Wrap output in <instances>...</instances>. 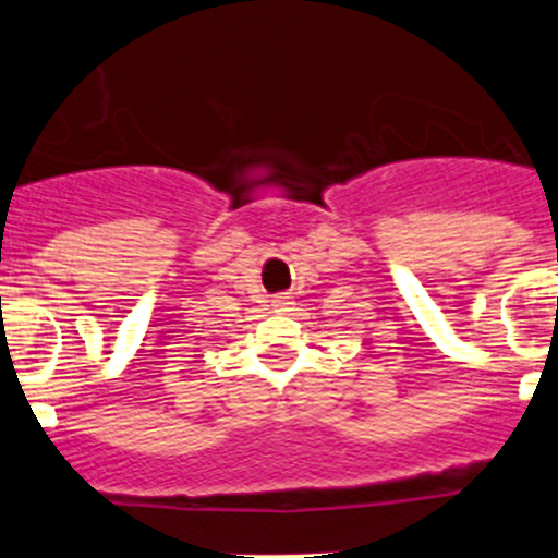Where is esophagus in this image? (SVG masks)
Masks as SVG:
<instances>
[{"label": "esophagus", "instance_id": "1", "mask_svg": "<svg viewBox=\"0 0 558 558\" xmlns=\"http://www.w3.org/2000/svg\"><path fill=\"white\" fill-rule=\"evenodd\" d=\"M272 311H275V313L291 311V296H283V294L275 296V300H272Z\"/></svg>", "mask_w": 558, "mask_h": 558}]
</instances>
